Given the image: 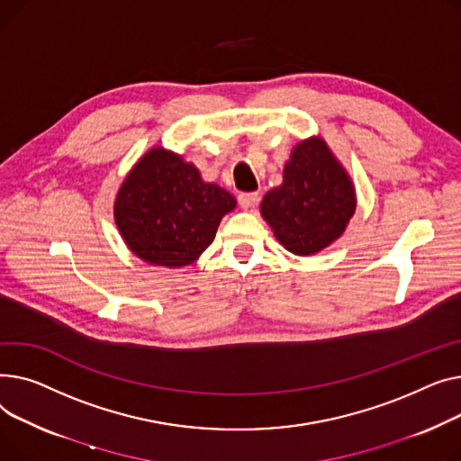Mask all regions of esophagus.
<instances>
[{
	"mask_svg": "<svg viewBox=\"0 0 461 461\" xmlns=\"http://www.w3.org/2000/svg\"><path fill=\"white\" fill-rule=\"evenodd\" d=\"M258 194L257 192H249V194H240L238 195V203H240V206L243 208V210H249V208H253L257 203H258Z\"/></svg>",
	"mask_w": 461,
	"mask_h": 461,
	"instance_id": "1",
	"label": "esophagus"
}]
</instances>
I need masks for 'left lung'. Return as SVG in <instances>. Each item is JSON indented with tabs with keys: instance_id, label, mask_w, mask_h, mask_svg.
<instances>
[{
	"instance_id": "1",
	"label": "left lung",
	"mask_w": 461,
	"mask_h": 461,
	"mask_svg": "<svg viewBox=\"0 0 461 461\" xmlns=\"http://www.w3.org/2000/svg\"><path fill=\"white\" fill-rule=\"evenodd\" d=\"M356 187L326 141L297 143L283 171V184L264 195L262 218L281 246L307 257L342 236L356 212Z\"/></svg>"
}]
</instances>
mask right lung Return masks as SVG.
<instances>
[{
  "mask_svg": "<svg viewBox=\"0 0 461 461\" xmlns=\"http://www.w3.org/2000/svg\"><path fill=\"white\" fill-rule=\"evenodd\" d=\"M236 199L201 178L194 164L161 147L150 149L124 178L113 206L126 246L149 264L182 267L210 246Z\"/></svg>",
  "mask_w": 461,
  "mask_h": 461,
  "instance_id": "1",
  "label": "right lung"
}]
</instances>
